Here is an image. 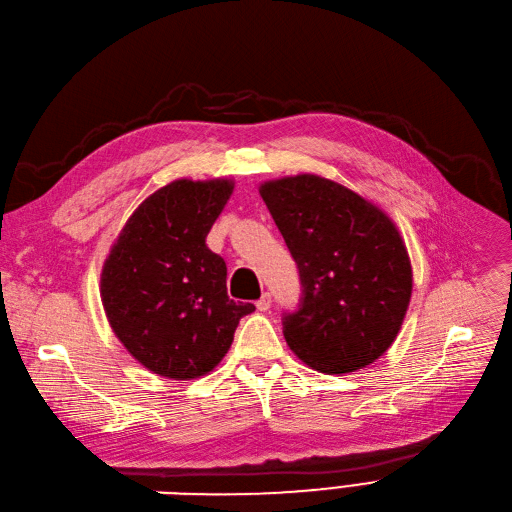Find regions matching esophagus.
I'll list each match as a JSON object with an SVG mask.
<instances>
[{
    "label": "esophagus",
    "mask_w": 512,
    "mask_h": 512,
    "mask_svg": "<svg viewBox=\"0 0 512 512\" xmlns=\"http://www.w3.org/2000/svg\"><path fill=\"white\" fill-rule=\"evenodd\" d=\"M272 307V295L270 293H263L261 299L257 301V309L259 311H268Z\"/></svg>",
    "instance_id": "obj_1"
}]
</instances>
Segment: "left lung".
I'll return each instance as SVG.
<instances>
[{"label": "left lung", "mask_w": 512, "mask_h": 512, "mask_svg": "<svg viewBox=\"0 0 512 512\" xmlns=\"http://www.w3.org/2000/svg\"><path fill=\"white\" fill-rule=\"evenodd\" d=\"M297 261L303 295L284 314V339L326 374L360 370L391 347L412 295L404 238L379 207L320 175L259 186Z\"/></svg>", "instance_id": "left-lung-1"}]
</instances>
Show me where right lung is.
<instances>
[{"mask_svg":"<svg viewBox=\"0 0 512 512\" xmlns=\"http://www.w3.org/2000/svg\"><path fill=\"white\" fill-rule=\"evenodd\" d=\"M232 180H175L133 211L110 249L100 295L110 328L150 372L190 381L228 353L253 303L228 297L226 261L207 234Z\"/></svg>","mask_w":512,"mask_h":512,"instance_id":"add662e5","label":"right lung"}]
</instances>
